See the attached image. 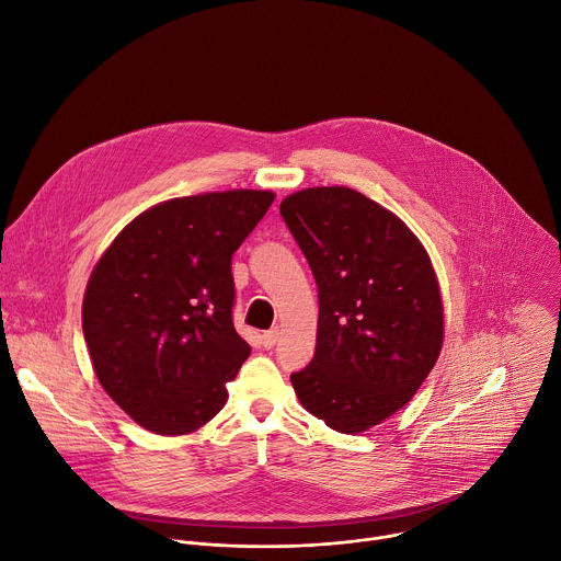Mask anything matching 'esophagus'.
I'll return each mask as SVG.
<instances>
[{
    "label": "esophagus",
    "instance_id": "obj_1",
    "mask_svg": "<svg viewBox=\"0 0 561 561\" xmlns=\"http://www.w3.org/2000/svg\"><path fill=\"white\" fill-rule=\"evenodd\" d=\"M278 337H280V331H278V329H270V331H265V333H263L261 342H263V346H265V348H274V346H276V342H278Z\"/></svg>",
    "mask_w": 561,
    "mask_h": 561
}]
</instances>
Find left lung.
I'll list each match as a JSON object with an SVG mask.
<instances>
[{
  "label": "left lung",
  "mask_w": 561,
  "mask_h": 561,
  "mask_svg": "<svg viewBox=\"0 0 561 561\" xmlns=\"http://www.w3.org/2000/svg\"><path fill=\"white\" fill-rule=\"evenodd\" d=\"M280 215L320 298L316 355L291 385L309 413L357 435L404 407L439 357L435 270L407 224L355 188H302Z\"/></svg>",
  "instance_id": "obj_1"
}]
</instances>
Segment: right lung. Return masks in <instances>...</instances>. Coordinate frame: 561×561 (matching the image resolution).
I'll list each match as a JSON object with an SVG mask.
<instances>
[{"mask_svg": "<svg viewBox=\"0 0 561 561\" xmlns=\"http://www.w3.org/2000/svg\"><path fill=\"white\" fill-rule=\"evenodd\" d=\"M272 202L254 188L161 202L93 267L82 302L93 370L144 428L187 435L226 404L250 355L232 324L230 261Z\"/></svg>", "mask_w": 561, "mask_h": 561, "instance_id": "add662e5", "label": "right lung"}]
</instances>
